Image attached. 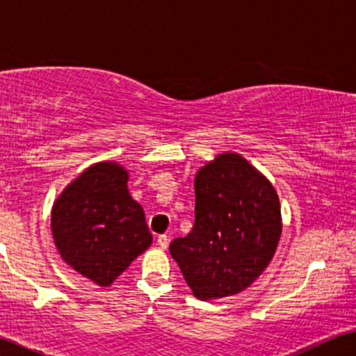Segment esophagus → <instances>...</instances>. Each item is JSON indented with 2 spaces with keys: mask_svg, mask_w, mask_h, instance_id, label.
<instances>
[{
  "mask_svg": "<svg viewBox=\"0 0 356 356\" xmlns=\"http://www.w3.org/2000/svg\"><path fill=\"white\" fill-rule=\"evenodd\" d=\"M158 244H159V248L161 249H165L169 245V236H165V234H159L158 236Z\"/></svg>",
  "mask_w": 356,
  "mask_h": 356,
  "instance_id": "obj_1",
  "label": "esophagus"
}]
</instances>
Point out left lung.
Here are the masks:
<instances>
[{
    "instance_id": "8db88e82",
    "label": "left lung",
    "mask_w": 356,
    "mask_h": 356,
    "mask_svg": "<svg viewBox=\"0 0 356 356\" xmlns=\"http://www.w3.org/2000/svg\"><path fill=\"white\" fill-rule=\"evenodd\" d=\"M282 234L280 202L267 179L234 153L195 177V222L170 255L198 300L243 291L272 260Z\"/></svg>"
}]
</instances>
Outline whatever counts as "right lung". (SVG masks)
Wrapping results in <instances>:
<instances>
[{
  "mask_svg": "<svg viewBox=\"0 0 356 356\" xmlns=\"http://www.w3.org/2000/svg\"><path fill=\"white\" fill-rule=\"evenodd\" d=\"M118 164L99 163L65 188L51 210L56 249L76 272L107 286L153 243L145 211Z\"/></svg>",
  "mask_w": 356,
  "mask_h": 356,
  "instance_id": "add662e5",
  "label": "right lung"
}]
</instances>
